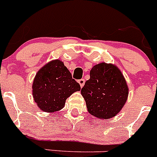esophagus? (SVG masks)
<instances>
[{
  "instance_id": "1",
  "label": "esophagus",
  "mask_w": 157,
  "mask_h": 157,
  "mask_svg": "<svg viewBox=\"0 0 157 157\" xmlns=\"http://www.w3.org/2000/svg\"><path fill=\"white\" fill-rule=\"evenodd\" d=\"M78 82L79 83V85H80V86H81V88H82V87L84 86V85H85V80L83 79V78L78 80Z\"/></svg>"
}]
</instances>
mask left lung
<instances>
[{"instance_id": "8db88e82", "label": "left lung", "mask_w": 157, "mask_h": 157, "mask_svg": "<svg viewBox=\"0 0 157 157\" xmlns=\"http://www.w3.org/2000/svg\"><path fill=\"white\" fill-rule=\"evenodd\" d=\"M81 94L90 115L101 120L114 117L127 102L129 88L117 66L103 62L94 65Z\"/></svg>"}]
</instances>
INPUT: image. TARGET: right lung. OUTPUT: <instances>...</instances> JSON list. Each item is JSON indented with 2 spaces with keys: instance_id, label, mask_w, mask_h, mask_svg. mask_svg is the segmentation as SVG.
<instances>
[{
  "instance_id": "obj_1",
  "label": "right lung",
  "mask_w": 157,
  "mask_h": 157,
  "mask_svg": "<svg viewBox=\"0 0 157 157\" xmlns=\"http://www.w3.org/2000/svg\"><path fill=\"white\" fill-rule=\"evenodd\" d=\"M81 90L63 62L56 59L45 63L37 72L32 95L37 106L45 112L59 111L73 93Z\"/></svg>"
}]
</instances>
